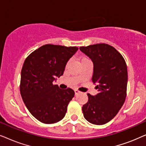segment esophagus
I'll return each instance as SVG.
<instances>
[{"label": "esophagus", "instance_id": "obj_1", "mask_svg": "<svg viewBox=\"0 0 146 146\" xmlns=\"http://www.w3.org/2000/svg\"><path fill=\"white\" fill-rule=\"evenodd\" d=\"M74 93H75V95H78V94L80 93V92L78 91V90H74Z\"/></svg>", "mask_w": 146, "mask_h": 146}]
</instances>
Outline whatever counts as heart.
I'll return each mask as SVG.
<instances>
[{"mask_svg": "<svg viewBox=\"0 0 146 146\" xmlns=\"http://www.w3.org/2000/svg\"><path fill=\"white\" fill-rule=\"evenodd\" d=\"M88 60L86 58H83L81 59V61H83V60Z\"/></svg>", "mask_w": 146, "mask_h": 146, "instance_id": "1", "label": "heart"}]
</instances>
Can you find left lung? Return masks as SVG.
Returning a JSON list of instances; mask_svg holds the SVG:
<instances>
[{
	"instance_id": "left-lung-1",
	"label": "left lung",
	"mask_w": 146,
	"mask_h": 146,
	"mask_svg": "<svg viewBox=\"0 0 146 146\" xmlns=\"http://www.w3.org/2000/svg\"><path fill=\"white\" fill-rule=\"evenodd\" d=\"M92 61V81L98 93L88 94V100L82 106L84 117L90 123L105 124L112 119L126 97L127 70L125 60L114 48L107 44L80 47Z\"/></svg>"
}]
</instances>
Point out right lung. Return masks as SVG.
<instances>
[{
  "label": "right lung",
  "instance_id": "obj_1",
  "mask_svg": "<svg viewBox=\"0 0 146 146\" xmlns=\"http://www.w3.org/2000/svg\"><path fill=\"white\" fill-rule=\"evenodd\" d=\"M78 50L76 46L45 44L26 58L20 91L27 109L41 122L54 123L65 116L74 92L60 89L53 82L63 75L68 61Z\"/></svg>",
  "mask_w": 146,
  "mask_h": 146
}]
</instances>
